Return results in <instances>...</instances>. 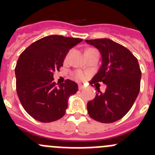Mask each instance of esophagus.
Masks as SVG:
<instances>
[{"label":"esophagus","instance_id":"34e87169","mask_svg":"<svg viewBox=\"0 0 155 155\" xmlns=\"http://www.w3.org/2000/svg\"><path fill=\"white\" fill-rule=\"evenodd\" d=\"M84 85H83V84H78V88H79V90H81V89H83V88H84Z\"/></svg>","mask_w":155,"mask_h":155}]
</instances>
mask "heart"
<instances>
[{"mask_svg": "<svg viewBox=\"0 0 155 155\" xmlns=\"http://www.w3.org/2000/svg\"><path fill=\"white\" fill-rule=\"evenodd\" d=\"M68 54H69V53H68ZM68 54L66 58H68ZM74 78L78 81H81L84 78V74L81 71H75L74 73Z\"/></svg>", "mask_w": 155, "mask_h": 155, "instance_id": "obj_1", "label": "heart"}]
</instances>
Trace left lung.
<instances>
[{"label":"left lung","mask_w":155,"mask_h":155,"mask_svg":"<svg viewBox=\"0 0 155 155\" xmlns=\"http://www.w3.org/2000/svg\"><path fill=\"white\" fill-rule=\"evenodd\" d=\"M102 55V66L90 84L102 82L105 93L98 92L87 104L90 117L103 124L120 120L134 105L140 88L141 71L137 59L125 46L109 39L85 40Z\"/></svg>","instance_id":"left-lung-1"}]
</instances>
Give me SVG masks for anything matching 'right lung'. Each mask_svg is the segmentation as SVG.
Segmentation results:
<instances>
[{"instance_id":"right-lung-1","label":"right lung","mask_w":155,"mask_h":155,"mask_svg":"<svg viewBox=\"0 0 155 155\" xmlns=\"http://www.w3.org/2000/svg\"><path fill=\"white\" fill-rule=\"evenodd\" d=\"M78 38L53 35L31 43L19 56L15 67L16 91L25 110L38 121L50 123L62 118L71 95L78 91L73 81L57 86L53 72L63 66Z\"/></svg>"}]
</instances>
